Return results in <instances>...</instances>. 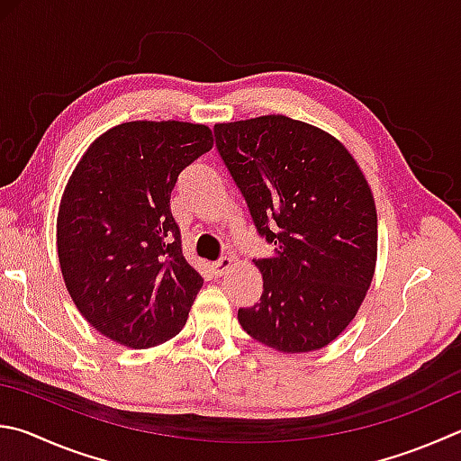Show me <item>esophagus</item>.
I'll return each mask as SVG.
<instances>
[{
    "instance_id": "esophagus-1",
    "label": "esophagus",
    "mask_w": 461,
    "mask_h": 461,
    "mask_svg": "<svg viewBox=\"0 0 461 461\" xmlns=\"http://www.w3.org/2000/svg\"><path fill=\"white\" fill-rule=\"evenodd\" d=\"M233 264V258L231 256H223V258H220L217 259V262H213V272L217 274V276H223L225 272H228V267Z\"/></svg>"
}]
</instances>
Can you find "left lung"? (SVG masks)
<instances>
[{"label":"left lung","instance_id":"1","mask_svg":"<svg viewBox=\"0 0 461 461\" xmlns=\"http://www.w3.org/2000/svg\"><path fill=\"white\" fill-rule=\"evenodd\" d=\"M215 147L272 258L241 329L282 353L332 342L353 321L376 262L369 183L329 132L282 114L215 124Z\"/></svg>","mask_w":461,"mask_h":461}]
</instances>
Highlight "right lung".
I'll return each mask as SVG.
<instances>
[{
  "instance_id": "1",
  "label": "right lung",
  "mask_w": 461,
  "mask_h": 461,
  "mask_svg": "<svg viewBox=\"0 0 461 461\" xmlns=\"http://www.w3.org/2000/svg\"><path fill=\"white\" fill-rule=\"evenodd\" d=\"M213 147L205 124L135 121L98 137L58 212V258L80 314L132 348L173 339L203 278L171 213L179 173Z\"/></svg>"
}]
</instances>
